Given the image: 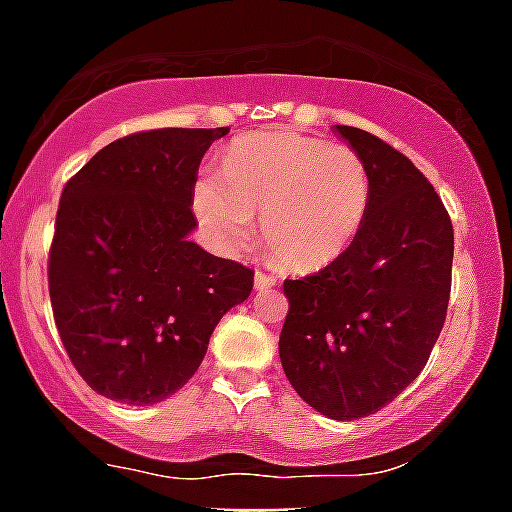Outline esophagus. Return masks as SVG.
<instances>
[{
  "label": "esophagus",
  "mask_w": 512,
  "mask_h": 512,
  "mask_svg": "<svg viewBox=\"0 0 512 512\" xmlns=\"http://www.w3.org/2000/svg\"><path fill=\"white\" fill-rule=\"evenodd\" d=\"M273 286H276V278L268 276V273H260V270H257V273H255V289L257 291H265V289H273Z\"/></svg>",
  "instance_id": "1"
}]
</instances>
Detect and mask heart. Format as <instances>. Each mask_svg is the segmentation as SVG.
Wrapping results in <instances>:
<instances>
[{"mask_svg":"<svg viewBox=\"0 0 512 512\" xmlns=\"http://www.w3.org/2000/svg\"><path fill=\"white\" fill-rule=\"evenodd\" d=\"M369 205L367 166L346 145L299 132H257L229 148L221 176H203L192 208L221 249L263 242L291 273L312 276L354 244Z\"/></svg>","mask_w":512,"mask_h":512,"instance_id":"obj_1","label":"heart"}]
</instances>
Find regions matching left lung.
<instances>
[{"mask_svg": "<svg viewBox=\"0 0 512 512\" xmlns=\"http://www.w3.org/2000/svg\"><path fill=\"white\" fill-rule=\"evenodd\" d=\"M362 158L369 205L346 255L283 283L278 354L315 411L354 422L388 406L427 364L448 315L453 223L409 158L356 127H333Z\"/></svg>", "mask_w": 512, "mask_h": 512, "instance_id": "obj_1", "label": "left lung"}]
</instances>
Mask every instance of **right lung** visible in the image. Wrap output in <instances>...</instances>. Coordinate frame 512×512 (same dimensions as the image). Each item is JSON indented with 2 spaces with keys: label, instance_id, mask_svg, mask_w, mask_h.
Instances as JSON below:
<instances>
[{
  "label": "right lung",
  "instance_id": "right-lung-1",
  "mask_svg": "<svg viewBox=\"0 0 512 512\" xmlns=\"http://www.w3.org/2000/svg\"><path fill=\"white\" fill-rule=\"evenodd\" d=\"M216 130L114 140L62 192L49 294L64 349L111 401L150 406L190 380L255 273L190 242L197 169Z\"/></svg>",
  "mask_w": 512,
  "mask_h": 512
}]
</instances>
